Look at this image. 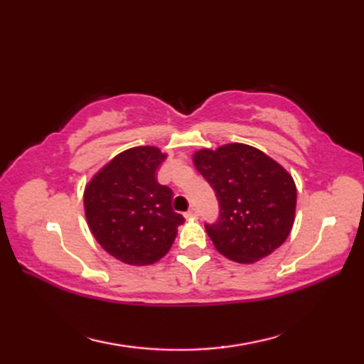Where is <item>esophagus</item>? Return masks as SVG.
Returning a JSON list of instances; mask_svg holds the SVG:
<instances>
[{
    "mask_svg": "<svg viewBox=\"0 0 364 364\" xmlns=\"http://www.w3.org/2000/svg\"><path fill=\"white\" fill-rule=\"evenodd\" d=\"M184 218L186 219H197L198 218V211L196 210V208H191V210L184 214Z\"/></svg>",
    "mask_w": 364,
    "mask_h": 364,
    "instance_id": "1",
    "label": "esophagus"
}]
</instances>
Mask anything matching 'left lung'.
I'll list each match as a JSON object with an SVG mask.
<instances>
[{
	"mask_svg": "<svg viewBox=\"0 0 364 364\" xmlns=\"http://www.w3.org/2000/svg\"><path fill=\"white\" fill-rule=\"evenodd\" d=\"M192 161L219 200V220L205 227L220 255L253 264L286 241L296 219L297 189L282 164L237 142L197 150Z\"/></svg>",
	"mask_w": 364,
	"mask_h": 364,
	"instance_id": "1",
	"label": "left lung"
}]
</instances>
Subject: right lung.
I'll return each mask as SVG.
<instances>
[{
	"instance_id": "1",
	"label": "right lung",
	"mask_w": 364,
	"mask_h": 364,
	"mask_svg": "<svg viewBox=\"0 0 364 364\" xmlns=\"http://www.w3.org/2000/svg\"><path fill=\"white\" fill-rule=\"evenodd\" d=\"M166 156L158 146H133L100 168L84 189L92 235L125 264L149 266L166 257L184 223L172 210V189L156 180Z\"/></svg>"
}]
</instances>
